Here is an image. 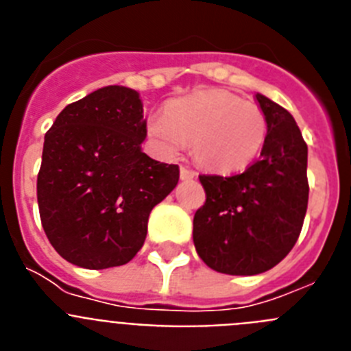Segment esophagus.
Returning a JSON list of instances; mask_svg holds the SVG:
<instances>
[{"label":"esophagus","instance_id":"esophagus-1","mask_svg":"<svg viewBox=\"0 0 351 351\" xmlns=\"http://www.w3.org/2000/svg\"><path fill=\"white\" fill-rule=\"evenodd\" d=\"M181 179L182 181H188V179H195L197 178V172L191 169H188V167H181Z\"/></svg>","mask_w":351,"mask_h":351}]
</instances>
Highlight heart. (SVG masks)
<instances>
[{"label":"heart","mask_w":351,"mask_h":351,"mask_svg":"<svg viewBox=\"0 0 351 351\" xmlns=\"http://www.w3.org/2000/svg\"><path fill=\"white\" fill-rule=\"evenodd\" d=\"M147 137L163 154H178L186 142L198 165L218 173L247 169L267 141V117L253 101L225 89H206L172 100L165 116L145 125Z\"/></svg>","instance_id":"heart-1"}]
</instances>
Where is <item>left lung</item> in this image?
I'll use <instances>...</instances> for the list:
<instances>
[{"mask_svg":"<svg viewBox=\"0 0 351 351\" xmlns=\"http://www.w3.org/2000/svg\"><path fill=\"white\" fill-rule=\"evenodd\" d=\"M267 117L260 160L230 178L198 176L206 204L195 213L198 256L216 272L253 276L295 246L308 210V145L287 108L256 93Z\"/></svg>","mask_w":351,"mask_h":351,"instance_id":"1","label":"left lung"}]
</instances>
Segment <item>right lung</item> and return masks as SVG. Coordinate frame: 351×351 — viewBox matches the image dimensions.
<instances>
[{"mask_svg":"<svg viewBox=\"0 0 351 351\" xmlns=\"http://www.w3.org/2000/svg\"><path fill=\"white\" fill-rule=\"evenodd\" d=\"M138 93L107 86L61 110L45 133L36 198L45 235L84 269L125 265L144 246L149 214L179 181V167L142 153Z\"/></svg>","mask_w":351,"mask_h":351,"instance_id":"right-lung-1","label":"right lung"}]
</instances>
